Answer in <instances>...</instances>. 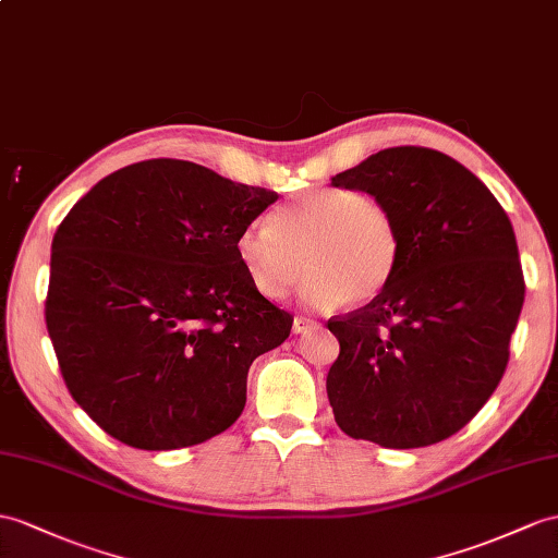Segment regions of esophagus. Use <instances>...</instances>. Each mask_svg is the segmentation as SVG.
<instances>
[{
	"mask_svg": "<svg viewBox=\"0 0 558 558\" xmlns=\"http://www.w3.org/2000/svg\"><path fill=\"white\" fill-rule=\"evenodd\" d=\"M315 324H317L315 319L298 315V317L293 319V333H305V331H307V329H312V326H315Z\"/></svg>",
	"mask_w": 558,
	"mask_h": 558,
	"instance_id": "34e87169",
	"label": "esophagus"
}]
</instances>
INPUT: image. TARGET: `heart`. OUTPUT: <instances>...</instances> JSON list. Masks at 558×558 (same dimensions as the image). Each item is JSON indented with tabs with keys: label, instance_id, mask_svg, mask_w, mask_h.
Wrapping results in <instances>:
<instances>
[{
	"label": "heart",
	"instance_id": "heart-1",
	"mask_svg": "<svg viewBox=\"0 0 558 558\" xmlns=\"http://www.w3.org/2000/svg\"><path fill=\"white\" fill-rule=\"evenodd\" d=\"M402 253L388 203L348 186L307 189L271 215V225L255 220L236 239L239 260L265 298H287L307 269L303 295L319 307L376 301L398 277Z\"/></svg>",
	"mask_w": 558,
	"mask_h": 558
}]
</instances>
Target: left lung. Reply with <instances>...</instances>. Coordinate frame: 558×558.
<instances>
[{
	"instance_id": "1",
	"label": "left lung",
	"mask_w": 558,
	"mask_h": 558,
	"mask_svg": "<svg viewBox=\"0 0 558 558\" xmlns=\"http://www.w3.org/2000/svg\"><path fill=\"white\" fill-rule=\"evenodd\" d=\"M396 213L404 253L388 291L329 329L336 424L392 450L454 436L505 376L525 281L509 215L478 177L426 146H392L331 177Z\"/></svg>"
}]
</instances>
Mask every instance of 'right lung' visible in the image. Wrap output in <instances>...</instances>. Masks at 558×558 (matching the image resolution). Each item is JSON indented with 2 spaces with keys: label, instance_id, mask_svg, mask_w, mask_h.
I'll use <instances>...</instances> for the list:
<instances>
[{
  "label": "right lung",
  "instance_id": "right-lung-1",
  "mask_svg": "<svg viewBox=\"0 0 558 558\" xmlns=\"http://www.w3.org/2000/svg\"><path fill=\"white\" fill-rule=\"evenodd\" d=\"M277 198L154 158L104 177L63 217L47 331L68 392L108 436L182 450L241 416L253 360L293 326L236 255L243 227Z\"/></svg>",
  "mask_w": 558,
  "mask_h": 558
}]
</instances>
